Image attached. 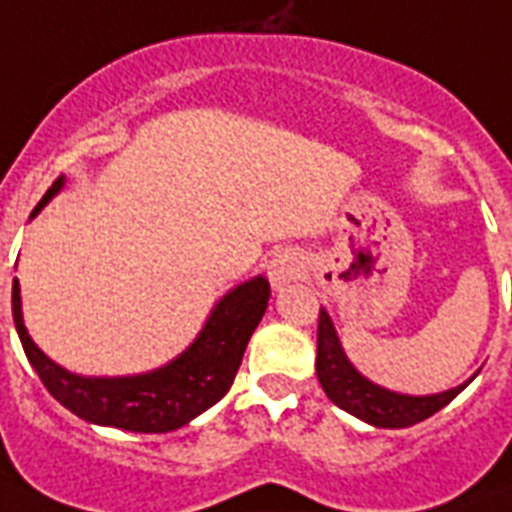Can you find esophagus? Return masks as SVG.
I'll return each instance as SVG.
<instances>
[{
    "label": "esophagus",
    "instance_id": "obj_1",
    "mask_svg": "<svg viewBox=\"0 0 512 512\" xmlns=\"http://www.w3.org/2000/svg\"><path fill=\"white\" fill-rule=\"evenodd\" d=\"M299 270H302V263L294 252H281L270 260L268 265V278L273 291H283L289 283H294L299 278Z\"/></svg>",
    "mask_w": 512,
    "mask_h": 512
}]
</instances>
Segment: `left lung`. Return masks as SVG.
Here are the masks:
<instances>
[{"instance_id":"8db88e82","label":"left lung","mask_w":512,"mask_h":512,"mask_svg":"<svg viewBox=\"0 0 512 512\" xmlns=\"http://www.w3.org/2000/svg\"><path fill=\"white\" fill-rule=\"evenodd\" d=\"M317 380L330 401L338 409L349 411L351 416L382 429H401L419 424L445 409L455 395L466 388L476 375L468 377L463 385L432 395H409L388 390L364 377L359 369L351 364L341 346V338L336 333V325L330 320L328 309H320V322H317Z\"/></svg>"}]
</instances>
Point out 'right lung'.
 I'll return each mask as SVG.
<instances>
[{"instance_id":"obj_1","label":"right lung","mask_w":512,"mask_h":512,"mask_svg":"<svg viewBox=\"0 0 512 512\" xmlns=\"http://www.w3.org/2000/svg\"><path fill=\"white\" fill-rule=\"evenodd\" d=\"M64 176L51 184L30 218H36L51 197L64 190ZM270 299V283L255 276L239 283L213 304L195 341L171 362L140 375L90 377L64 369L38 349L23 320L20 281H12V320L30 367L64 409L98 427L163 435L190 424L229 393L242 364L249 338L263 320Z\"/></svg>"}]
</instances>
